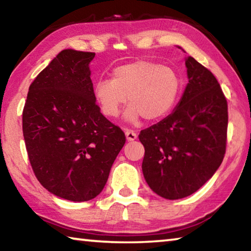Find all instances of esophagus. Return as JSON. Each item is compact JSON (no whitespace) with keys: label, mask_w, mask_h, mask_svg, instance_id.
<instances>
[{"label":"esophagus","mask_w":251,"mask_h":251,"mask_svg":"<svg viewBox=\"0 0 251 251\" xmlns=\"http://www.w3.org/2000/svg\"><path fill=\"white\" fill-rule=\"evenodd\" d=\"M125 135H126L127 141H129V142L135 141V139L137 138V134H136L135 131L131 130V129H126L125 130Z\"/></svg>","instance_id":"1"}]
</instances>
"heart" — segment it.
Wrapping results in <instances>:
<instances>
[{
    "mask_svg": "<svg viewBox=\"0 0 251 251\" xmlns=\"http://www.w3.org/2000/svg\"><path fill=\"white\" fill-rule=\"evenodd\" d=\"M181 80L172 67L151 61H136L114 69L112 78H100L93 88V95L100 112L115 118L126 104L128 122L158 121L172 112L179 100Z\"/></svg>",
    "mask_w": 251,
    "mask_h": 251,
    "instance_id": "b5f03b06",
    "label": "heart"
}]
</instances>
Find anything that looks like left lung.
<instances>
[{"mask_svg": "<svg viewBox=\"0 0 251 251\" xmlns=\"http://www.w3.org/2000/svg\"><path fill=\"white\" fill-rule=\"evenodd\" d=\"M188 84L176 109L141 131L144 177L160 197L189 196L209 180L226 154L228 105L214 74L186 59Z\"/></svg>", "mask_w": 251, "mask_h": 251, "instance_id": "8db88e82", "label": "left lung"}]
</instances>
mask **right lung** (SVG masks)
<instances>
[{"instance_id":"add662e5","label":"right lung","mask_w":251,"mask_h":251,"mask_svg":"<svg viewBox=\"0 0 251 251\" xmlns=\"http://www.w3.org/2000/svg\"><path fill=\"white\" fill-rule=\"evenodd\" d=\"M95 53L64 50L29 85L23 136L34 175L55 196L87 201L103 190L126 137L100 113L88 64Z\"/></svg>"}]
</instances>
